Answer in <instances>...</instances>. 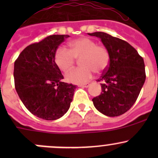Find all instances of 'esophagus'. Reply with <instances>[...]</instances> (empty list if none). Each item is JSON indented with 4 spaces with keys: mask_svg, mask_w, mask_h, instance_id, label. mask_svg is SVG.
I'll list each match as a JSON object with an SVG mask.
<instances>
[{
    "mask_svg": "<svg viewBox=\"0 0 158 158\" xmlns=\"http://www.w3.org/2000/svg\"><path fill=\"white\" fill-rule=\"evenodd\" d=\"M89 85V83H85V84H83V85H80L79 86L80 87H85V88H88Z\"/></svg>",
    "mask_w": 158,
    "mask_h": 158,
    "instance_id": "obj_1",
    "label": "esophagus"
}]
</instances>
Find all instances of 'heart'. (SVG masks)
<instances>
[{"label":"heart","instance_id":"obj_1","mask_svg":"<svg viewBox=\"0 0 158 158\" xmlns=\"http://www.w3.org/2000/svg\"><path fill=\"white\" fill-rule=\"evenodd\" d=\"M79 60L82 67L73 69L66 76L67 82L75 84H83L90 80L95 73H102L107 69L109 63V52L105 47L97 45L89 38L83 37L69 43V49L60 47L56 49L54 60L58 68L63 73H67Z\"/></svg>","mask_w":158,"mask_h":158}]
</instances>
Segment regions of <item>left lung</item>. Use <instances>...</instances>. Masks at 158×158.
I'll return each instance as SVG.
<instances>
[{"instance_id":"left-lung-1","label":"left lung","mask_w":158,"mask_h":158,"mask_svg":"<svg viewBox=\"0 0 158 158\" xmlns=\"http://www.w3.org/2000/svg\"><path fill=\"white\" fill-rule=\"evenodd\" d=\"M101 39L109 64L98 82L102 92L92 98L95 109L109 117L124 114L135 104L146 79L144 60L126 41L104 32L88 33Z\"/></svg>"}]
</instances>
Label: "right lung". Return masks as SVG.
<instances>
[{
    "instance_id": "add662e5",
    "label": "right lung",
    "mask_w": 158,
    "mask_h": 158,
    "mask_svg": "<svg viewBox=\"0 0 158 158\" xmlns=\"http://www.w3.org/2000/svg\"><path fill=\"white\" fill-rule=\"evenodd\" d=\"M69 35H51L30 44L14 62L15 89L25 107L35 116L56 120L70 107L76 85L62 82L54 56Z\"/></svg>"
}]
</instances>
